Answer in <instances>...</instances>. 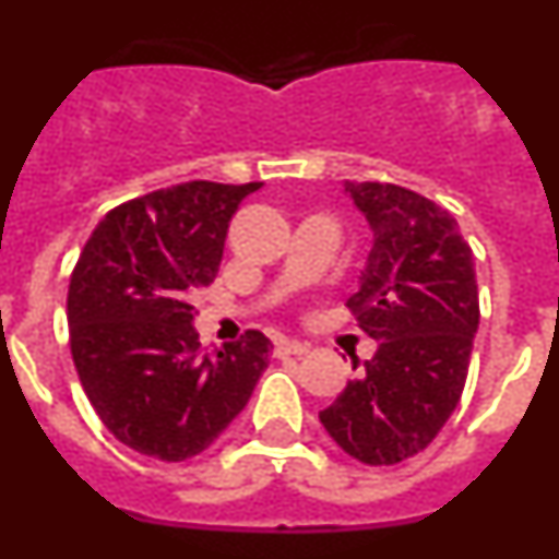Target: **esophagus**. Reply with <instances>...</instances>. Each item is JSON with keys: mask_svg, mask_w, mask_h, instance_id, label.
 Instances as JSON below:
<instances>
[{"mask_svg": "<svg viewBox=\"0 0 559 559\" xmlns=\"http://www.w3.org/2000/svg\"><path fill=\"white\" fill-rule=\"evenodd\" d=\"M308 344H302V341H280L276 344V358H288V355H296V358H302V355H308Z\"/></svg>", "mask_w": 559, "mask_h": 559, "instance_id": "1", "label": "esophagus"}]
</instances>
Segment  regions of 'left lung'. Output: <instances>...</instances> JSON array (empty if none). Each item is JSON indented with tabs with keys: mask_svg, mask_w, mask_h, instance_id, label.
<instances>
[{
	"mask_svg": "<svg viewBox=\"0 0 559 559\" xmlns=\"http://www.w3.org/2000/svg\"><path fill=\"white\" fill-rule=\"evenodd\" d=\"M344 190L374 231L347 308L378 353L319 419L341 451L383 467L426 451L462 397L478 330L476 269L445 206L380 181Z\"/></svg>",
	"mask_w": 559,
	"mask_h": 559,
	"instance_id": "left-lung-1",
	"label": "left lung"
}]
</instances>
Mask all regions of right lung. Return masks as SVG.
<instances>
[{
    "instance_id": "add662e5",
    "label": "right lung",
    "mask_w": 559,
    "mask_h": 559,
    "mask_svg": "<svg viewBox=\"0 0 559 559\" xmlns=\"http://www.w3.org/2000/svg\"><path fill=\"white\" fill-rule=\"evenodd\" d=\"M257 187L185 181L114 206L69 276V347L83 392L142 456H199L269 367L260 330L204 353L187 302L215 280L231 215Z\"/></svg>"
}]
</instances>
